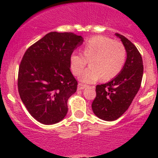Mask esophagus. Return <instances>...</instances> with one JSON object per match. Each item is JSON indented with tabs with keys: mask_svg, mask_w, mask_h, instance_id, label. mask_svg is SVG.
<instances>
[{
	"mask_svg": "<svg viewBox=\"0 0 158 158\" xmlns=\"http://www.w3.org/2000/svg\"><path fill=\"white\" fill-rule=\"evenodd\" d=\"M85 87H86V85H85L81 84V83H79V84H78L77 89L78 90H83L85 88Z\"/></svg>",
	"mask_w": 158,
	"mask_h": 158,
	"instance_id": "34e87169",
	"label": "esophagus"
}]
</instances>
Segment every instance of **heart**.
Wrapping results in <instances>:
<instances>
[{"mask_svg":"<svg viewBox=\"0 0 158 158\" xmlns=\"http://www.w3.org/2000/svg\"><path fill=\"white\" fill-rule=\"evenodd\" d=\"M83 54L73 52L70 57V69L74 75H79L89 61L90 68L79 76V80L93 83L101 77L109 81L123 70L126 60L124 45L104 35H97L87 40L82 47Z\"/></svg>","mask_w":158,"mask_h":158,"instance_id":"heart-1","label":"heart"}]
</instances>
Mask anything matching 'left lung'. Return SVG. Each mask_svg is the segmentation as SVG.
I'll use <instances>...</instances> for the list:
<instances>
[{
    "mask_svg": "<svg viewBox=\"0 0 158 158\" xmlns=\"http://www.w3.org/2000/svg\"><path fill=\"white\" fill-rule=\"evenodd\" d=\"M115 35L126 48V63L111 81L97 85V96L91 106L94 114L106 121L116 120L129 108L140 88L143 73L142 56L135 45L125 36Z\"/></svg>",
    "mask_w": 158,
    "mask_h": 158,
    "instance_id": "obj_1",
    "label": "left lung"
}]
</instances>
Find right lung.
<instances>
[{
  "mask_svg": "<svg viewBox=\"0 0 158 158\" xmlns=\"http://www.w3.org/2000/svg\"><path fill=\"white\" fill-rule=\"evenodd\" d=\"M83 41L73 32H51L25 52L19 70V93L39 123L55 124L68 113V100L78 85L70 72V57Z\"/></svg>",
  "mask_w": 158,
  "mask_h": 158,
  "instance_id": "right-lung-1",
  "label": "right lung"
}]
</instances>
